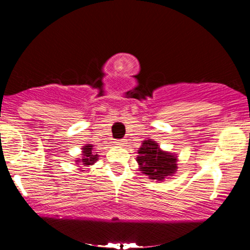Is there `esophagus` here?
<instances>
[{
	"instance_id": "obj_1",
	"label": "esophagus",
	"mask_w": 250,
	"mask_h": 250,
	"mask_svg": "<svg viewBox=\"0 0 250 250\" xmlns=\"http://www.w3.org/2000/svg\"><path fill=\"white\" fill-rule=\"evenodd\" d=\"M115 145L116 146H121V147H122V146L127 145V141H125V139H123V140H117V141L115 142Z\"/></svg>"
}]
</instances>
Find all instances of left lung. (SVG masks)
<instances>
[{"instance_id": "left-lung-1", "label": "left lung", "mask_w": 250, "mask_h": 250, "mask_svg": "<svg viewBox=\"0 0 250 250\" xmlns=\"http://www.w3.org/2000/svg\"><path fill=\"white\" fill-rule=\"evenodd\" d=\"M137 153L136 161L140 170L149 179L163 181L176 173L177 156L161 150L159 145L151 139L143 141Z\"/></svg>"}]
</instances>
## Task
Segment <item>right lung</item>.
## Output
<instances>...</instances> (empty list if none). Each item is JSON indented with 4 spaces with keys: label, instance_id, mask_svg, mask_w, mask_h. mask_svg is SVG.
I'll list each match as a JSON object with an SVG mask.
<instances>
[{
    "label": "right lung",
    "instance_id": "obj_1",
    "mask_svg": "<svg viewBox=\"0 0 250 250\" xmlns=\"http://www.w3.org/2000/svg\"><path fill=\"white\" fill-rule=\"evenodd\" d=\"M93 145H85L83 146L82 148V159L77 160V162H81V165L84 166V167H88V166L94 165L99 157V155L93 153Z\"/></svg>",
    "mask_w": 250,
    "mask_h": 250
}]
</instances>
